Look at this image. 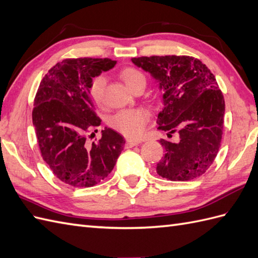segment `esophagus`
I'll use <instances>...</instances> for the list:
<instances>
[{
	"mask_svg": "<svg viewBox=\"0 0 258 258\" xmlns=\"http://www.w3.org/2000/svg\"><path fill=\"white\" fill-rule=\"evenodd\" d=\"M139 143H140V141L127 139V141H125V148H127V149H130V148H133V147L137 146V144H139Z\"/></svg>",
	"mask_w": 258,
	"mask_h": 258,
	"instance_id": "34e87169",
	"label": "esophagus"
}]
</instances>
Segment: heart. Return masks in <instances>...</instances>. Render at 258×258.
Masks as SVG:
<instances>
[{
    "label": "heart",
    "instance_id": "heart-1",
    "mask_svg": "<svg viewBox=\"0 0 258 258\" xmlns=\"http://www.w3.org/2000/svg\"><path fill=\"white\" fill-rule=\"evenodd\" d=\"M119 78L133 92L136 91L138 87H146L147 84L146 75L135 67H125L121 69L119 72ZM105 87L106 79L104 75H97L90 82V95L98 106H103L105 102ZM149 118V111L143 108L125 109L117 112L116 115L110 118V125L123 136L137 139L143 134Z\"/></svg>",
    "mask_w": 258,
    "mask_h": 258
}]
</instances>
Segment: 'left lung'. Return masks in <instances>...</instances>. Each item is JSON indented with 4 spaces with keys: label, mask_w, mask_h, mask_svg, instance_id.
Listing matches in <instances>:
<instances>
[{
    "label": "left lung",
    "mask_w": 258,
    "mask_h": 258,
    "mask_svg": "<svg viewBox=\"0 0 258 258\" xmlns=\"http://www.w3.org/2000/svg\"><path fill=\"white\" fill-rule=\"evenodd\" d=\"M152 74L163 89V108L158 129L166 131L160 142L164 156L156 165L163 178L186 181L202 176L215 161L221 146L225 110L221 90L208 68L189 55L133 58ZM175 139L171 141L172 135Z\"/></svg>",
    "instance_id": "1"
}]
</instances>
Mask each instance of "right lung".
I'll return each instance as SVG.
<instances>
[{"instance_id": "add662e5", "label": "right lung", "mask_w": 258, "mask_h": 258, "mask_svg": "<svg viewBox=\"0 0 258 258\" xmlns=\"http://www.w3.org/2000/svg\"><path fill=\"white\" fill-rule=\"evenodd\" d=\"M115 64L108 58L66 59L50 69L37 90L33 123L41 158L56 178L70 186L98 184L124 148L122 136L110 128L102 131L97 142L87 141V134L102 122L90 82Z\"/></svg>"}]
</instances>
